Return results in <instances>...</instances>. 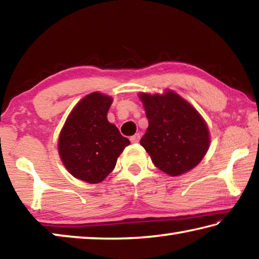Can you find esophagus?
Instances as JSON below:
<instances>
[{
    "label": "esophagus",
    "mask_w": 259,
    "mask_h": 259,
    "mask_svg": "<svg viewBox=\"0 0 259 259\" xmlns=\"http://www.w3.org/2000/svg\"><path fill=\"white\" fill-rule=\"evenodd\" d=\"M139 140H140V135H139V134H136V135H134V136H133V137L130 138V142L133 143V144L139 143Z\"/></svg>",
    "instance_id": "esophagus-1"
}]
</instances>
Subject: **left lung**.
Returning <instances> with one entry per match:
<instances>
[{
    "instance_id": "1",
    "label": "left lung",
    "mask_w": 259,
    "mask_h": 259,
    "mask_svg": "<svg viewBox=\"0 0 259 259\" xmlns=\"http://www.w3.org/2000/svg\"><path fill=\"white\" fill-rule=\"evenodd\" d=\"M139 97L148 119L140 145L156 168L179 176L198 165L210 143L208 126L198 111L174 91Z\"/></svg>"
}]
</instances>
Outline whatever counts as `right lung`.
<instances>
[{"label": "right lung", "mask_w": 259, "mask_h": 259, "mask_svg": "<svg viewBox=\"0 0 259 259\" xmlns=\"http://www.w3.org/2000/svg\"><path fill=\"white\" fill-rule=\"evenodd\" d=\"M113 99L99 93L88 95L69 114L59 136V155L74 177L96 184L115 168L129 145L128 138L109 123L107 112Z\"/></svg>", "instance_id": "1"}]
</instances>
